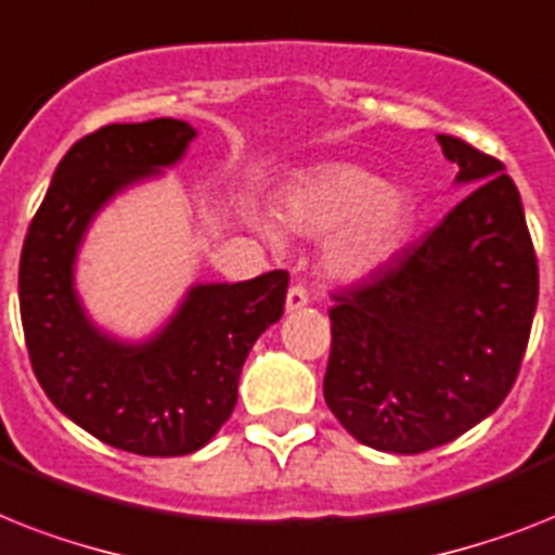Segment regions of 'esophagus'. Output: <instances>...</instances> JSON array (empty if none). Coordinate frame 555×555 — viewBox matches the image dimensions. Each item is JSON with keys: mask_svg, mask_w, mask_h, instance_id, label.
Listing matches in <instances>:
<instances>
[{"mask_svg": "<svg viewBox=\"0 0 555 555\" xmlns=\"http://www.w3.org/2000/svg\"><path fill=\"white\" fill-rule=\"evenodd\" d=\"M305 305H308V291L299 285H293L291 291H287V299H285L287 313H296V310H301Z\"/></svg>", "mask_w": 555, "mask_h": 555, "instance_id": "1", "label": "esophagus"}]
</instances>
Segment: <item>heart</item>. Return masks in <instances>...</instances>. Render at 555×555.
Wrapping results in <instances>:
<instances>
[{
    "label": "heart",
    "instance_id": "obj_1",
    "mask_svg": "<svg viewBox=\"0 0 555 555\" xmlns=\"http://www.w3.org/2000/svg\"><path fill=\"white\" fill-rule=\"evenodd\" d=\"M279 222L296 236H324V270L341 282H362L393 262L413 224V199L402 184L379 182L373 170L353 162H327L293 179L282 193ZM270 245L282 233L256 216Z\"/></svg>",
    "mask_w": 555,
    "mask_h": 555
}]
</instances>
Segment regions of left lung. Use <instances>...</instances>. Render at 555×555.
Listing matches in <instances>:
<instances>
[{"label": "left lung", "instance_id": "1", "mask_svg": "<svg viewBox=\"0 0 555 555\" xmlns=\"http://www.w3.org/2000/svg\"><path fill=\"white\" fill-rule=\"evenodd\" d=\"M467 196L371 285L331 308L324 402L353 439L385 453L448 444L511 393L539 268L504 165L436 137Z\"/></svg>", "mask_w": 555, "mask_h": 555}]
</instances>
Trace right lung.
<instances>
[{"label":"right lung","instance_id":"obj_1","mask_svg":"<svg viewBox=\"0 0 555 555\" xmlns=\"http://www.w3.org/2000/svg\"><path fill=\"white\" fill-rule=\"evenodd\" d=\"M196 137L182 119H151L79 139L22 247L20 308L36 379L70 422L139 456L205 448L231 418L247 353L285 313V270L196 282L142 339L105 331L85 308L76 262L90 224L116 196L176 168Z\"/></svg>","mask_w":555,"mask_h":555}]
</instances>
